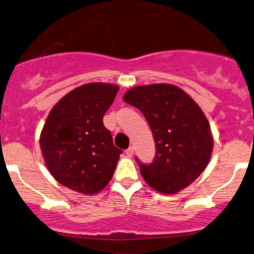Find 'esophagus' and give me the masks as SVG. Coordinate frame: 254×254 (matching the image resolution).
I'll return each instance as SVG.
<instances>
[{
	"instance_id": "34e87169",
	"label": "esophagus",
	"mask_w": 254,
	"mask_h": 254,
	"mask_svg": "<svg viewBox=\"0 0 254 254\" xmlns=\"http://www.w3.org/2000/svg\"><path fill=\"white\" fill-rule=\"evenodd\" d=\"M125 154H127V156H132V155H134V147L132 146L127 147V149L125 150Z\"/></svg>"
}]
</instances>
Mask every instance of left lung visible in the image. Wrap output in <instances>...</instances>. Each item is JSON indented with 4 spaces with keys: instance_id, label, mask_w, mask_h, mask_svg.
Here are the masks:
<instances>
[{
    "instance_id": "8db88e82",
    "label": "left lung",
    "mask_w": 254,
    "mask_h": 254,
    "mask_svg": "<svg viewBox=\"0 0 254 254\" xmlns=\"http://www.w3.org/2000/svg\"><path fill=\"white\" fill-rule=\"evenodd\" d=\"M124 102L137 108L154 136L155 157L144 164L145 181L162 193H176L206 169L213 139L205 114L191 97L171 84H151L127 90Z\"/></svg>"
}]
</instances>
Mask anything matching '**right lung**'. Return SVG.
Here are the masks:
<instances>
[{
	"mask_svg": "<svg viewBox=\"0 0 254 254\" xmlns=\"http://www.w3.org/2000/svg\"><path fill=\"white\" fill-rule=\"evenodd\" d=\"M118 90L114 84H84L49 113L39 144L49 172L63 186L93 195L112 180L123 151L113 144L103 117Z\"/></svg>",
	"mask_w": 254,
	"mask_h": 254,
	"instance_id": "add662e5",
	"label": "right lung"
}]
</instances>
